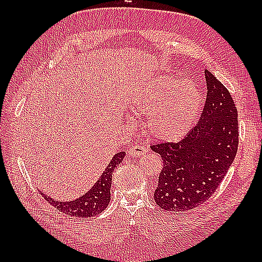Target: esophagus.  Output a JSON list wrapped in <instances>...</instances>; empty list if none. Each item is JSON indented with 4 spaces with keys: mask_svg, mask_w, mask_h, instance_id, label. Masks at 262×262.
<instances>
[{
    "mask_svg": "<svg viewBox=\"0 0 262 262\" xmlns=\"http://www.w3.org/2000/svg\"><path fill=\"white\" fill-rule=\"evenodd\" d=\"M146 153H147V149L143 145H134L129 148V151H128V154H129V157L132 158L142 157V155Z\"/></svg>",
    "mask_w": 262,
    "mask_h": 262,
    "instance_id": "1",
    "label": "esophagus"
}]
</instances>
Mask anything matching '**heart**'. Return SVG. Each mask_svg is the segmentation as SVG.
<instances>
[{
  "mask_svg": "<svg viewBox=\"0 0 262 262\" xmlns=\"http://www.w3.org/2000/svg\"><path fill=\"white\" fill-rule=\"evenodd\" d=\"M130 107L146 116L145 128L149 136L173 142L191 129L202 108V94L190 81L160 76L133 96Z\"/></svg>",
  "mask_w": 262,
  "mask_h": 262,
  "instance_id": "b5f03b06",
  "label": "heart"
}]
</instances>
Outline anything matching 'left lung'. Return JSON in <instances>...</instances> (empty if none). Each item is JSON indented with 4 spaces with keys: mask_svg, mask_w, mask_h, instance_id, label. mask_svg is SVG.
<instances>
[{
    "mask_svg": "<svg viewBox=\"0 0 262 262\" xmlns=\"http://www.w3.org/2000/svg\"><path fill=\"white\" fill-rule=\"evenodd\" d=\"M205 79L207 97L198 124L180 142L151 146L163 160L154 200L164 210H191L208 200L237 152V110L231 93L207 70Z\"/></svg>",
    "mask_w": 262,
    "mask_h": 262,
    "instance_id": "8db88e82",
    "label": "left lung"
}]
</instances>
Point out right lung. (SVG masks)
Listing matches in <instances>:
<instances>
[{
	"mask_svg": "<svg viewBox=\"0 0 262 262\" xmlns=\"http://www.w3.org/2000/svg\"><path fill=\"white\" fill-rule=\"evenodd\" d=\"M125 152L115 154L101 177L99 178V180L94 183L90 190L79 198L70 200V202H62V200H56L42 192L41 194L54 207H56L59 211L70 216L85 219V217H93L102 213L110 202L113 172L121 163L122 159L125 158Z\"/></svg>",
	"mask_w": 262,
	"mask_h": 262,
	"instance_id": "add662e5",
	"label": "right lung"
}]
</instances>
